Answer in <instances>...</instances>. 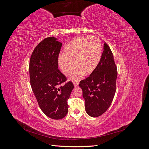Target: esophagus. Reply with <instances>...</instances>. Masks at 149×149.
<instances>
[{"label": "esophagus", "mask_w": 149, "mask_h": 149, "mask_svg": "<svg viewBox=\"0 0 149 149\" xmlns=\"http://www.w3.org/2000/svg\"><path fill=\"white\" fill-rule=\"evenodd\" d=\"M78 84H79V83L78 82H74L73 83V84H74V86L75 87H76V86H78Z\"/></svg>", "instance_id": "obj_1"}]
</instances>
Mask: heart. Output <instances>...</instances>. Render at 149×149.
Masks as SVG:
<instances>
[{"instance_id":"1","label":"heart","mask_w":149,"mask_h":149,"mask_svg":"<svg viewBox=\"0 0 149 149\" xmlns=\"http://www.w3.org/2000/svg\"><path fill=\"white\" fill-rule=\"evenodd\" d=\"M102 51L101 40L96 36L76 38L64 48L63 55L58 58V65L65 76L72 74L75 65L77 68L71 79L78 81L84 73L91 74L96 70Z\"/></svg>"}]
</instances>
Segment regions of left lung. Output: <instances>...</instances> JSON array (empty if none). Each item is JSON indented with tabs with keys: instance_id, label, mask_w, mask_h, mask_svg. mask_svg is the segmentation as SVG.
Masks as SVG:
<instances>
[{
	"instance_id": "1",
	"label": "left lung",
	"mask_w": 149,
	"mask_h": 149,
	"mask_svg": "<svg viewBox=\"0 0 149 149\" xmlns=\"http://www.w3.org/2000/svg\"><path fill=\"white\" fill-rule=\"evenodd\" d=\"M117 75L113 54L104 43L96 70L79 84L85 100L86 112L89 116L94 118L100 116L109 107L116 93Z\"/></svg>"
}]
</instances>
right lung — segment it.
I'll return each mask as SVG.
<instances>
[{
    "mask_svg": "<svg viewBox=\"0 0 149 149\" xmlns=\"http://www.w3.org/2000/svg\"><path fill=\"white\" fill-rule=\"evenodd\" d=\"M53 37L45 38L34 49L29 63L30 81L38 106L53 119H61L68 112V100L74 88L58 68L62 43ZM64 84L63 85V84Z\"/></svg>",
    "mask_w": 149,
    "mask_h": 149,
    "instance_id": "right-lung-1",
    "label": "right lung"
}]
</instances>
